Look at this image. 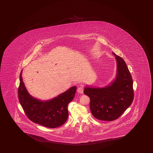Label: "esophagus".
I'll return each mask as SVG.
<instances>
[{
  "instance_id": "obj_1",
  "label": "esophagus",
  "mask_w": 153,
  "mask_h": 153,
  "mask_svg": "<svg viewBox=\"0 0 153 153\" xmlns=\"http://www.w3.org/2000/svg\"><path fill=\"white\" fill-rule=\"evenodd\" d=\"M77 92L79 94H82L84 92V88H81V87L78 88L77 89Z\"/></svg>"
}]
</instances>
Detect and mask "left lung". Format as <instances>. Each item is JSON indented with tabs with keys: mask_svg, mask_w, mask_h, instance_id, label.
I'll list each match as a JSON object with an SVG mask.
<instances>
[{
	"mask_svg": "<svg viewBox=\"0 0 153 153\" xmlns=\"http://www.w3.org/2000/svg\"><path fill=\"white\" fill-rule=\"evenodd\" d=\"M117 62V76L110 85L102 88L85 87V94L90 98V108L95 118L113 121L120 117L134 98L133 80L123 59L114 52Z\"/></svg>",
	"mask_w": 153,
	"mask_h": 153,
	"instance_id": "8db88e82",
	"label": "left lung"
}]
</instances>
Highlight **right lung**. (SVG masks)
Segmentation results:
<instances>
[{"label": "right lung", "instance_id": "add662e5", "mask_svg": "<svg viewBox=\"0 0 153 153\" xmlns=\"http://www.w3.org/2000/svg\"><path fill=\"white\" fill-rule=\"evenodd\" d=\"M22 72L18 88L19 100L29 120L49 128L58 127L65 124L68 117V105L74 97L76 87L73 86L51 100L40 101L28 92L23 82Z\"/></svg>", "mask_w": 153, "mask_h": 153}]
</instances>
